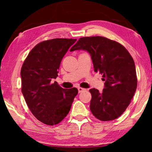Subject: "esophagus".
<instances>
[{
  "label": "esophagus",
  "instance_id": "obj_1",
  "mask_svg": "<svg viewBox=\"0 0 152 152\" xmlns=\"http://www.w3.org/2000/svg\"><path fill=\"white\" fill-rule=\"evenodd\" d=\"M85 90H86V89L83 88H82V87H78V91H79V93H82V91H85Z\"/></svg>",
  "mask_w": 152,
  "mask_h": 152
}]
</instances>
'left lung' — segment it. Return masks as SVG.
Here are the masks:
<instances>
[{
	"label": "left lung",
	"instance_id": "8db88e82",
	"mask_svg": "<svg viewBox=\"0 0 152 152\" xmlns=\"http://www.w3.org/2000/svg\"><path fill=\"white\" fill-rule=\"evenodd\" d=\"M84 50L92 59L95 72L102 74L104 88L90 89V109L102 121L115 120L125 111L136 91V66L123 45L103 37H82L70 50Z\"/></svg>",
	"mask_w": 152,
	"mask_h": 152
}]
</instances>
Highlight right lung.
<instances>
[{"label": "right lung", "instance_id": "obj_1", "mask_svg": "<svg viewBox=\"0 0 152 152\" xmlns=\"http://www.w3.org/2000/svg\"><path fill=\"white\" fill-rule=\"evenodd\" d=\"M77 39H53L39 43L25 59L20 70L21 91L34 117L48 125H55L69 113L76 88L65 89L53 79L64 56Z\"/></svg>", "mask_w": 152, "mask_h": 152}]
</instances>
